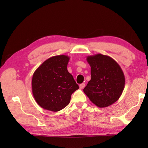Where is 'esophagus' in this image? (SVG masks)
I'll return each mask as SVG.
<instances>
[{"label": "esophagus", "mask_w": 148, "mask_h": 148, "mask_svg": "<svg viewBox=\"0 0 148 148\" xmlns=\"http://www.w3.org/2000/svg\"><path fill=\"white\" fill-rule=\"evenodd\" d=\"M85 86V84L84 83H82V84H79V88H80V89H83V88H84V87Z\"/></svg>", "instance_id": "1"}]
</instances>
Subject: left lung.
<instances>
[{
    "label": "left lung",
    "instance_id": "left-lung-1",
    "mask_svg": "<svg viewBox=\"0 0 148 148\" xmlns=\"http://www.w3.org/2000/svg\"><path fill=\"white\" fill-rule=\"evenodd\" d=\"M91 78L84 93L99 108H106L116 102L124 90L125 79L121 68L109 56L97 54L88 56Z\"/></svg>",
    "mask_w": 148,
    "mask_h": 148
}]
</instances>
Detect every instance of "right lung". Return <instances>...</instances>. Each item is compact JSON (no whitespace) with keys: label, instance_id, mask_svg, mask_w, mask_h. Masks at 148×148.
I'll return each instance as SVG.
<instances>
[{"label":"right lung","instance_id":"right-lung-1","mask_svg":"<svg viewBox=\"0 0 148 148\" xmlns=\"http://www.w3.org/2000/svg\"><path fill=\"white\" fill-rule=\"evenodd\" d=\"M69 56H54L47 59L34 72L32 91L37 104L57 112L67 106L79 86L67 71Z\"/></svg>","mask_w":148,"mask_h":148}]
</instances>
